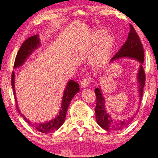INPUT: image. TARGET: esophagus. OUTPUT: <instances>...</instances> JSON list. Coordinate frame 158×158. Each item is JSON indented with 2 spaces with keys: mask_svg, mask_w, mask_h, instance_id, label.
Listing matches in <instances>:
<instances>
[{
  "mask_svg": "<svg viewBox=\"0 0 158 158\" xmlns=\"http://www.w3.org/2000/svg\"><path fill=\"white\" fill-rule=\"evenodd\" d=\"M91 77L90 75H87L85 77L82 81H81V86L82 87H87L88 86V84L91 81Z\"/></svg>",
  "mask_w": 158,
  "mask_h": 158,
  "instance_id": "34e87169",
  "label": "esophagus"
}]
</instances>
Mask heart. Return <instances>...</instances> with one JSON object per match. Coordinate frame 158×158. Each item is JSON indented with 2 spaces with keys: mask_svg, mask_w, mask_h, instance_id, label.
<instances>
[{
  "mask_svg": "<svg viewBox=\"0 0 158 158\" xmlns=\"http://www.w3.org/2000/svg\"><path fill=\"white\" fill-rule=\"evenodd\" d=\"M106 35V32L103 30L96 31L92 37V40L95 44H99L94 56L91 58L92 64L95 67H102L106 64L110 59L114 47V39L111 36Z\"/></svg>",
  "mask_w": 158,
  "mask_h": 158,
  "instance_id": "b5f03b06",
  "label": "heart"
}]
</instances>
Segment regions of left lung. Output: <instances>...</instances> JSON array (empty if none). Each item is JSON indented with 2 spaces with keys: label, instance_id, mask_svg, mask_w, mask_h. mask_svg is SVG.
Wrapping results in <instances>:
<instances>
[{
  "label": "left lung",
  "instance_id": "left-lung-1",
  "mask_svg": "<svg viewBox=\"0 0 158 158\" xmlns=\"http://www.w3.org/2000/svg\"><path fill=\"white\" fill-rule=\"evenodd\" d=\"M123 57L136 59L141 63L137 78L139 83L138 91L139 102L141 103L145 82V74L142 67L144 60V51L139 36L131 25H130V31H129L127 40L121 47L120 50L111 59V62ZM95 94L97 98L96 107L95 109L96 121L99 126L104 129L105 130H121L127 127L133 121V118L118 121L113 119L111 116L106 111V106H105L106 101L102 95L101 89L98 87L95 89Z\"/></svg>",
  "mask_w": 158,
  "mask_h": 158
}]
</instances>
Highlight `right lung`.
Listing matches in <instances>:
<instances>
[{
	"mask_svg": "<svg viewBox=\"0 0 158 158\" xmlns=\"http://www.w3.org/2000/svg\"><path fill=\"white\" fill-rule=\"evenodd\" d=\"M40 45V39L39 38V35H34L32 37L27 39L25 42H24L21 48L17 52V55L16 56V59L15 60L14 68H17L25 62L26 59L28 58L30 55L32 54V52L34 51L35 49L37 48ZM11 85L13 87V93L15 95V99L16 102V107H17V111L19 114L21 115L24 118L27 122L30 125V126L34 128L36 130H37L40 132L43 133H49L57 129L61 126L63 124L64 119L66 118L67 111V109L69 106V103L73 97L79 91V85L74 81L73 80L69 81L67 85L66 86L65 89L63 93V96L62 99V104L60 107V110L59 113V114L56 115L55 119H52L50 121H47L45 123H35L31 122L20 111L19 108L17 106V101L16 98V94L15 90V73L13 71L11 77Z\"/></svg>",
	"mask_w": 158,
	"mask_h": 158,
	"instance_id": "1",
	"label": "right lung"
}]
</instances>
